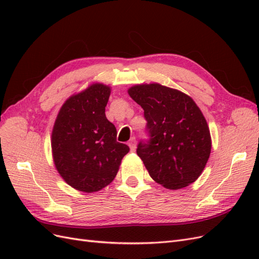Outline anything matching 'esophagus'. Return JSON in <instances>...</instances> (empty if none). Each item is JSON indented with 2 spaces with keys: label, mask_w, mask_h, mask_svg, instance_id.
<instances>
[{
  "label": "esophagus",
  "mask_w": 259,
  "mask_h": 259,
  "mask_svg": "<svg viewBox=\"0 0 259 259\" xmlns=\"http://www.w3.org/2000/svg\"><path fill=\"white\" fill-rule=\"evenodd\" d=\"M128 147H130L132 152L135 151V149H136V139L134 137H133L128 142Z\"/></svg>",
  "instance_id": "obj_1"
}]
</instances>
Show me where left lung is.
Here are the masks:
<instances>
[{
	"label": "left lung",
	"instance_id": "left-lung-1",
	"mask_svg": "<svg viewBox=\"0 0 259 259\" xmlns=\"http://www.w3.org/2000/svg\"><path fill=\"white\" fill-rule=\"evenodd\" d=\"M144 109L149 133L137 154L155 183L176 190L194 183L208 161L211 139L200 108L187 94L159 83L127 91Z\"/></svg>",
	"mask_w": 259,
	"mask_h": 259
}]
</instances>
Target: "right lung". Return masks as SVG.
I'll return each mask as SVG.
<instances>
[{
	"label": "right lung",
	"instance_id": "right-lung-1",
	"mask_svg": "<svg viewBox=\"0 0 259 259\" xmlns=\"http://www.w3.org/2000/svg\"><path fill=\"white\" fill-rule=\"evenodd\" d=\"M111 88L93 83L61 106L52 132L54 164L74 189L92 193L116 176L128 146L116 142V128L106 117Z\"/></svg>",
	"mask_w": 259,
	"mask_h": 259
}]
</instances>
